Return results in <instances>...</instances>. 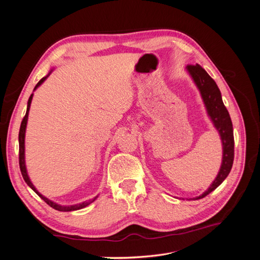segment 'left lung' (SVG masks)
<instances>
[{
	"mask_svg": "<svg viewBox=\"0 0 260 260\" xmlns=\"http://www.w3.org/2000/svg\"><path fill=\"white\" fill-rule=\"evenodd\" d=\"M186 69L192 76L195 84L198 85L210 119L212 120L216 129L219 131L220 137H221L223 147L221 168H220L217 178L209 186L208 190L200 195L199 198H196V200H200L216 190L223 182L228 175L230 174L234 159V137L229 112H228L223 104L221 93H220V90L214 79L206 73L205 69L198 64L187 65Z\"/></svg>",
	"mask_w": 260,
	"mask_h": 260,
	"instance_id": "obj_1",
	"label": "left lung"
}]
</instances>
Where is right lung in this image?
<instances>
[{
	"mask_svg": "<svg viewBox=\"0 0 260 260\" xmlns=\"http://www.w3.org/2000/svg\"><path fill=\"white\" fill-rule=\"evenodd\" d=\"M46 77H48V76H46ZM46 77L42 78V79L37 83L35 90L46 79ZM32 95H34V94H31L29 100H28L27 112H26V115H25V117H23V119H22V121H21L20 129H19V135H18V141H19V167H20V171H21L22 178H23V180L26 181V183H27L31 188H32V190H34L39 196H40V198H41L46 204H48L49 206H51V207L54 208V209L59 210V211H72V210H78V209H81V208H83V207H85V206H88L89 204H91L92 202H94V201L96 200L98 196H95V198H94L93 200H90V201H88V202H83V203H81V204H77V205H73V206H60V205H58V204L54 203V202L48 200L46 198H44L43 195H41L40 193H39V192L36 190V187L34 186V184L31 183V181H30V179H29V177H28V175H27L26 165H25V132H26V125H27V120H28L29 108H30L31 101H32Z\"/></svg>",
	"mask_w": 260,
	"mask_h": 260,
	"instance_id": "obj_1",
	"label": "right lung"
}]
</instances>
